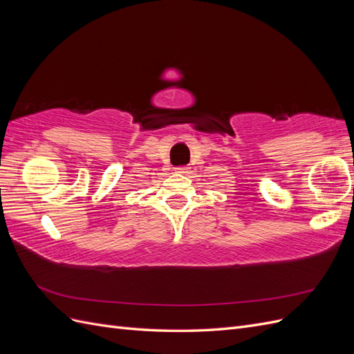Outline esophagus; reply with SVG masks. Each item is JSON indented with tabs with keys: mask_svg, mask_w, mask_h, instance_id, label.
I'll use <instances>...</instances> for the list:
<instances>
[{
	"mask_svg": "<svg viewBox=\"0 0 354 354\" xmlns=\"http://www.w3.org/2000/svg\"><path fill=\"white\" fill-rule=\"evenodd\" d=\"M176 173H178V174H187L189 173V167H178V168H176Z\"/></svg>",
	"mask_w": 354,
	"mask_h": 354,
	"instance_id": "obj_1",
	"label": "esophagus"
}]
</instances>
